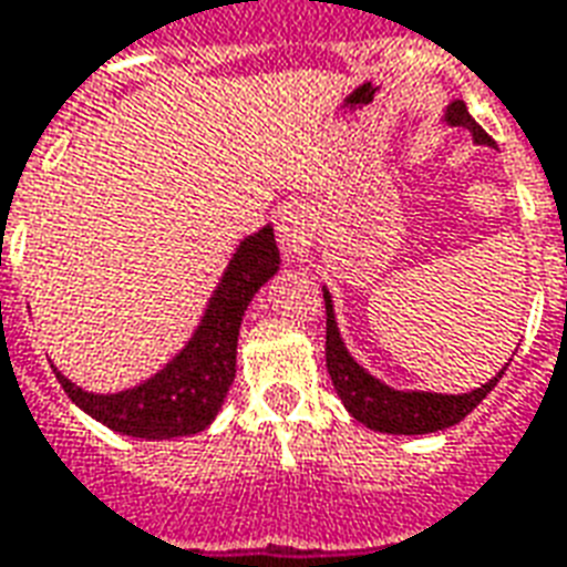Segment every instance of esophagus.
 <instances>
[{"mask_svg": "<svg viewBox=\"0 0 567 567\" xmlns=\"http://www.w3.org/2000/svg\"><path fill=\"white\" fill-rule=\"evenodd\" d=\"M305 226H308V223H305V214H301L296 205H284V208L278 210V235L280 241H284V247H289V250H296V247L305 241V235H308Z\"/></svg>", "mask_w": 567, "mask_h": 567, "instance_id": "esophagus-1", "label": "esophagus"}]
</instances>
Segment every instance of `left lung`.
I'll return each mask as SVG.
<instances>
[{"label":"left lung","mask_w":567,"mask_h":567,"mask_svg":"<svg viewBox=\"0 0 567 567\" xmlns=\"http://www.w3.org/2000/svg\"><path fill=\"white\" fill-rule=\"evenodd\" d=\"M450 126H465L474 135L477 144H493V138L481 130V123L471 117L465 102L456 99L447 109ZM326 299V369L332 378L334 390L341 395L344 408L374 432H386V435H429V432H441L456 425L458 420L477 408V404L495 390V383L502 380L504 369L495 374L489 383H483L481 390L462 392V395H441V392H402L392 390L378 378H371L369 371L359 365L357 359L347 353L338 323H334L332 296L323 289Z\"/></svg>","instance_id":"1"}]
</instances>
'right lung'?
Masks as SVG:
<instances>
[{
    "label": "right lung",
    "instance_id": "obj_1",
    "mask_svg": "<svg viewBox=\"0 0 567 567\" xmlns=\"http://www.w3.org/2000/svg\"><path fill=\"white\" fill-rule=\"evenodd\" d=\"M278 268L280 254L275 229L262 226L259 233L247 235L238 244L233 262L223 271L220 287L210 296L196 334L163 371H156L151 380L132 390L96 395L74 386L72 380L53 369L65 395L84 414L120 435L163 441V437L196 435L208 429L235 380V350H238L244 311L259 287L268 278H275Z\"/></svg>",
    "mask_w": 567,
    "mask_h": 567
}]
</instances>
